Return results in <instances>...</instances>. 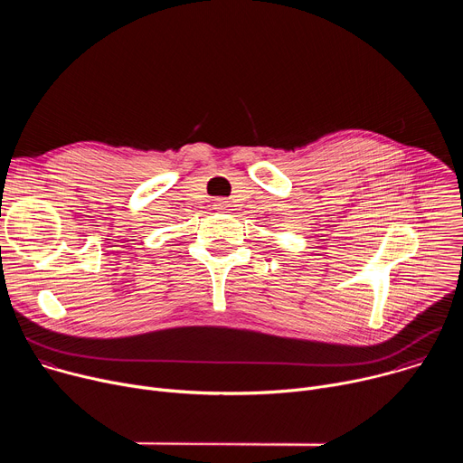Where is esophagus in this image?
I'll list each match as a JSON object with an SVG mask.
<instances>
[{
    "label": "esophagus",
    "instance_id": "obj_1",
    "mask_svg": "<svg viewBox=\"0 0 463 463\" xmlns=\"http://www.w3.org/2000/svg\"><path fill=\"white\" fill-rule=\"evenodd\" d=\"M227 207H229V203L225 200H216L214 202V209H218V211H227Z\"/></svg>",
    "mask_w": 463,
    "mask_h": 463
}]
</instances>
